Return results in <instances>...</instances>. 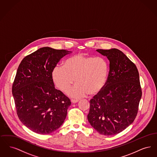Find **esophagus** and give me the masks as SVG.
<instances>
[{"instance_id":"obj_1","label":"esophagus","mask_w":157,"mask_h":157,"mask_svg":"<svg viewBox=\"0 0 157 157\" xmlns=\"http://www.w3.org/2000/svg\"><path fill=\"white\" fill-rule=\"evenodd\" d=\"M78 102H79V100H77V99H72V100H71V102H72V104L77 103Z\"/></svg>"}]
</instances>
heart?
Wrapping results in <instances>:
<instances>
[{"instance_id":"heart-1","label":"heart","mask_w":157,"mask_h":157,"mask_svg":"<svg viewBox=\"0 0 157 157\" xmlns=\"http://www.w3.org/2000/svg\"><path fill=\"white\" fill-rule=\"evenodd\" d=\"M109 64L103 57L78 54L68 58L63 66L53 68L51 78L55 86L67 92L75 82L77 83L67 94L81 98L88 93L94 95L104 88L109 75Z\"/></svg>"}]
</instances>
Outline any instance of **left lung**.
<instances>
[{
    "instance_id": "left-lung-1",
    "label": "left lung",
    "mask_w": 157,
    "mask_h": 157,
    "mask_svg": "<svg viewBox=\"0 0 157 157\" xmlns=\"http://www.w3.org/2000/svg\"><path fill=\"white\" fill-rule=\"evenodd\" d=\"M109 61L104 88L90 101L88 120L100 134H117L136 116L142 91L136 67L119 49H97Z\"/></svg>"
}]
</instances>
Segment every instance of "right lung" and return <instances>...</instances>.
I'll return each mask as SVG.
<instances>
[{
  "instance_id": "add662e5",
  "label": "right lung",
  "mask_w": 157,
  "mask_h": 157,
  "mask_svg": "<svg viewBox=\"0 0 157 157\" xmlns=\"http://www.w3.org/2000/svg\"><path fill=\"white\" fill-rule=\"evenodd\" d=\"M72 52L41 48L25 57L17 68L12 94L23 124L39 134L52 133L63 123L71 104L56 90L51 72L59 60Z\"/></svg>"
}]
</instances>
